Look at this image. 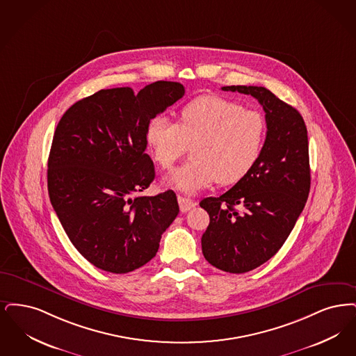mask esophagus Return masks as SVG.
I'll list each match as a JSON object with an SVG mask.
<instances>
[{
    "label": "esophagus",
    "mask_w": 356,
    "mask_h": 356,
    "mask_svg": "<svg viewBox=\"0 0 356 356\" xmlns=\"http://www.w3.org/2000/svg\"><path fill=\"white\" fill-rule=\"evenodd\" d=\"M178 203H179V209H181L182 213L188 211L190 209H193L195 206V202L190 200V198L182 197V195H178Z\"/></svg>",
    "instance_id": "obj_1"
}]
</instances>
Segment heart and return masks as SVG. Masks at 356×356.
I'll return each mask as SVG.
<instances>
[{"instance_id":"obj_1","label":"heart","mask_w":356,"mask_h":356,"mask_svg":"<svg viewBox=\"0 0 356 356\" xmlns=\"http://www.w3.org/2000/svg\"><path fill=\"white\" fill-rule=\"evenodd\" d=\"M264 137L259 111L219 95H201L186 104L178 124L159 114L146 127L147 146L162 169L172 168L191 146L193 159L166 178L186 194L216 181L232 185L243 179L262 154Z\"/></svg>"}]
</instances>
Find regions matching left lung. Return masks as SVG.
Here are the masks:
<instances>
[{"mask_svg": "<svg viewBox=\"0 0 356 356\" xmlns=\"http://www.w3.org/2000/svg\"><path fill=\"white\" fill-rule=\"evenodd\" d=\"M248 94L266 113L262 154L248 175L220 197L202 200L210 223L202 235L206 261L222 271L248 273L283 246L309 198L307 129L296 108L262 86H223Z\"/></svg>", "mask_w": 356, "mask_h": 356, "instance_id": "8db88e82", "label": "left lung"}]
</instances>
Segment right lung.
<instances>
[{
  "label": "right lung",
  "mask_w": 356,
  "mask_h": 356,
  "mask_svg": "<svg viewBox=\"0 0 356 356\" xmlns=\"http://www.w3.org/2000/svg\"><path fill=\"white\" fill-rule=\"evenodd\" d=\"M179 82L102 89L62 115L47 161L51 206L73 246L95 267L126 274L153 259L179 213L175 193L138 197L153 182L146 127L181 99Z\"/></svg>",
  "instance_id": "1"
}]
</instances>
